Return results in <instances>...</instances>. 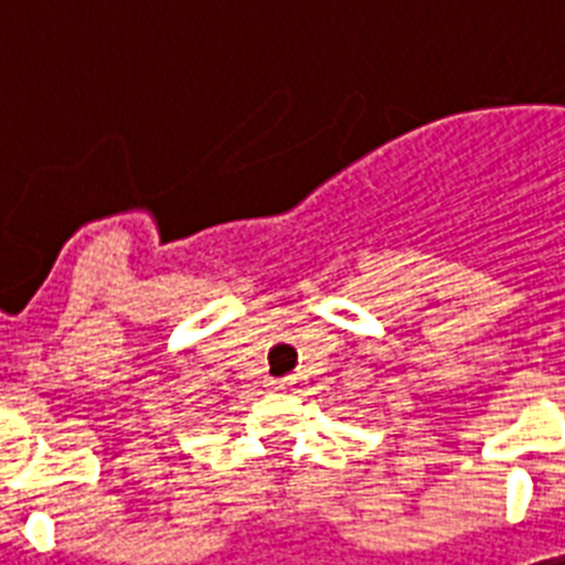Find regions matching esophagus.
<instances>
[{"mask_svg": "<svg viewBox=\"0 0 565 565\" xmlns=\"http://www.w3.org/2000/svg\"><path fill=\"white\" fill-rule=\"evenodd\" d=\"M269 390H275V393H281V390H287V386H290V381H287V377H273V381H269Z\"/></svg>", "mask_w": 565, "mask_h": 565, "instance_id": "1", "label": "esophagus"}]
</instances>
